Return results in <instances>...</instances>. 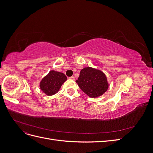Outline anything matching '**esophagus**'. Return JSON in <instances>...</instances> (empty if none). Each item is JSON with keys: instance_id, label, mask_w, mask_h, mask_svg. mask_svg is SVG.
Here are the masks:
<instances>
[{"instance_id": "esophagus-1", "label": "esophagus", "mask_w": 153, "mask_h": 153, "mask_svg": "<svg viewBox=\"0 0 153 153\" xmlns=\"http://www.w3.org/2000/svg\"><path fill=\"white\" fill-rule=\"evenodd\" d=\"M69 79H71V80H75V77H74L73 76H71V77H69Z\"/></svg>"}]
</instances>
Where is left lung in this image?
<instances>
[{
	"label": "left lung",
	"mask_w": 153,
	"mask_h": 153,
	"mask_svg": "<svg viewBox=\"0 0 153 153\" xmlns=\"http://www.w3.org/2000/svg\"><path fill=\"white\" fill-rule=\"evenodd\" d=\"M76 82L84 93L94 98L102 96L109 85L105 74L91 67L83 68Z\"/></svg>",
	"instance_id": "1"
}]
</instances>
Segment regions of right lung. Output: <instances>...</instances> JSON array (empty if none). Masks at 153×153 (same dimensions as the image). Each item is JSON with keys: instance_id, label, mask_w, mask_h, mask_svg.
Masks as SVG:
<instances>
[{"instance_id": "right-lung-1", "label": "right lung", "mask_w": 153, "mask_h": 153, "mask_svg": "<svg viewBox=\"0 0 153 153\" xmlns=\"http://www.w3.org/2000/svg\"><path fill=\"white\" fill-rule=\"evenodd\" d=\"M67 77L64 73L51 70L39 83L40 89L47 96H52L61 89Z\"/></svg>"}]
</instances>
